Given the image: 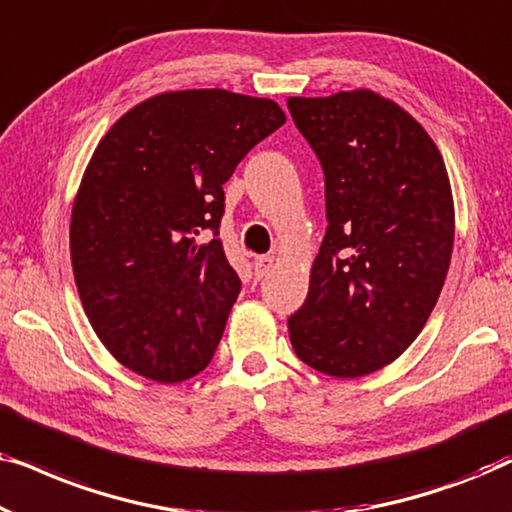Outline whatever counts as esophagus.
I'll return each mask as SVG.
<instances>
[{"mask_svg":"<svg viewBox=\"0 0 512 512\" xmlns=\"http://www.w3.org/2000/svg\"><path fill=\"white\" fill-rule=\"evenodd\" d=\"M275 268V256H258L254 261V270H256V277H263L268 275V272Z\"/></svg>","mask_w":512,"mask_h":512,"instance_id":"esophagus-1","label":"esophagus"}]
</instances>
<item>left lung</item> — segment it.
<instances>
[{"label":"left lung","instance_id":"8db88e82","mask_svg":"<svg viewBox=\"0 0 512 512\" xmlns=\"http://www.w3.org/2000/svg\"><path fill=\"white\" fill-rule=\"evenodd\" d=\"M286 104L324 167L328 219L289 338L310 368L354 380L396 361L438 303L454 244L450 177L422 123L375 90Z\"/></svg>","mask_w":512,"mask_h":512}]
</instances>
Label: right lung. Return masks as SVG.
<instances>
[{"label": "right lung", "instance_id": "right-lung-1", "mask_svg": "<svg viewBox=\"0 0 512 512\" xmlns=\"http://www.w3.org/2000/svg\"><path fill=\"white\" fill-rule=\"evenodd\" d=\"M286 123L277 102L223 88L167 90L100 139L69 221L83 312L118 363L177 384L212 361L240 293L219 237L223 184Z\"/></svg>", "mask_w": 512, "mask_h": 512}]
</instances>
